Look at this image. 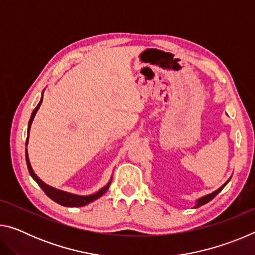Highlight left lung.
I'll list each match as a JSON object with an SVG mask.
<instances>
[{"instance_id": "left-lung-1", "label": "left lung", "mask_w": 255, "mask_h": 255, "mask_svg": "<svg viewBox=\"0 0 255 255\" xmlns=\"http://www.w3.org/2000/svg\"><path fill=\"white\" fill-rule=\"evenodd\" d=\"M230 180H231V178L228 179L225 183H224L221 188L219 189H217L216 190V191H214V192H211V193H209V195H206V196H204V197H201V198H199V199L197 200V204H196V206H195V208H198V207H200V206H202V205H205V204H207V202H209L211 199H214V198L218 195L219 192L222 191V190L224 189V187H225V185L230 182Z\"/></svg>"}]
</instances>
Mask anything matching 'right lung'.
I'll list each match as a JSON object with an SVG mask.
<instances>
[{
  "instance_id": "add662e5",
  "label": "right lung",
  "mask_w": 255,
  "mask_h": 255,
  "mask_svg": "<svg viewBox=\"0 0 255 255\" xmlns=\"http://www.w3.org/2000/svg\"><path fill=\"white\" fill-rule=\"evenodd\" d=\"M42 98H44V91H42V96L39 103H38V106L34 108V110L32 111L31 114V117H30L29 120V124H28V133H27V143L25 145L28 146V140H29V133H30V127H31V124H32V120L34 118V116H36L38 109H39V107L42 102ZM25 161H27V166H28V170H29V173L30 175L32 176V179L36 181L38 183V185L44 190L45 193L47 196H48L51 200H54L55 202H57V204L62 205V206H65V207H82V206H85L90 204V202H92L94 200H97L98 198H100L103 193H105L108 188H109L111 180L108 182L105 187L101 188L99 190L98 192L93 193V195H90V196H77V195H73V193L70 192H66V191H63V190H58L56 188L50 187V185L46 184L44 181H41L38 176L34 173L32 167H31V164H30L29 161V155H28V149H25Z\"/></svg>"
}]
</instances>
